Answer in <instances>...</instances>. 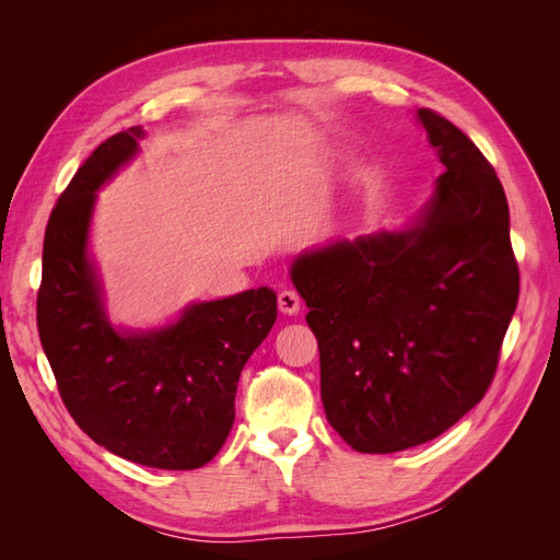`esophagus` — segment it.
<instances>
[{
	"label": "esophagus",
	"instance_id": "esophagus-1",
	"mask_svg": "<svg viewBox=\"0 0 560 560\" xmlns=\"http://www.w3.org/2000/svg\"><path fill=\"white\" fill-rule=\"evenodd\" d=\"M278 308L284 315H296L301 311V299L294 290H282L278 294Z\"/></svg>",
	"mask_w": 560,
	"mask_h": 560
}]
</instances>
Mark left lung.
Instances as JSON below:
<instances>
[{
	"mask_svg": "<svg viewBox=\"0 0 560 560\" xmlns=\"http://www.w3.org/2000/svg\"><path fill=\"white\" fill-rule=\"evenodd\" d=\"M416 121L444 171L428 200L399 229L303 249L290 268L327 420L360 453L432 442L474 409L518 301L495 171L444 116Z\"/></svg>",
	"mask_w": 560,
	"mask_h": 560,
	"instance_id": "8db88e82",
	"label": "left lung"
}]
</instances>
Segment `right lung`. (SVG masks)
Listing matches in <instances>:
<instances>
[{"instance_id":"right-lung-1","label":"right lung","mask_w":560,"mask_h":560,"mask_svg":"<svg viewBox=\"0 0 560 560\" xmlns=\"http://www.w3.org/2000/svg\"><path fill=\"white\" fill-rule=\"evenodd\" d=\"M142 126L100 144L50 212L37 325L60 397L95 444L156 469H196L224 446L235 389L278 317L270 287L186 303L165 325H114L91 249L97 191L140 154Z\"/></svg>"}]
</instances>
